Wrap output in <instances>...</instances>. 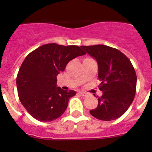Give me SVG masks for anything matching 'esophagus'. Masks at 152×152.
Listing matches in <instances>:
<instances>
[{"mask_svg": "<svg viewBox=\"0 0 152 152\" xmlns=\"http://www.w3.org/2000/svg\"><path fill=\"white\" fill-rule=\"evenodd\" d=\"M79 94H80L81 95V96H87V95H88V94H87V93L82 92V91H80V92H79Z\"/></svg>", "mask_w": 152, "mask_h": 152, "instance_id": "1", "label": "esophagus"}]
</instances>
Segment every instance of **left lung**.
I'll list each match as a JSON object with an SVG mask.
<instances>
[{"instance_id": "1", "label": "left lung", "mask_w": 152, "mask_h": 152, "mask_svg": "<svg viewBox=\"0 0 152 152\" xmlns=\"http://www.w3.org/2000/svg\"><path fill=\"white\" fill-rule=\"evenodd\" d=\"M98 64V106L90 113L103 121L114 120L125 113L134 100L137 77L131 61L123 52L104 45L81 46Z\"/></svg>"}]
</instances>
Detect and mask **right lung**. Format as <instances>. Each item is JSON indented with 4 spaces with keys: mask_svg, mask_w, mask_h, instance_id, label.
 <instances>
[{
    "mask_svg": "<svg viewBox=\"0 0 152 152\" xmlns=\"http://www.w3.org/2000/svg\"><path fill=\"white\" fill-rule=\"evenodd\" d=\"M85 54L77 45L49 43L26 56L17 74V87L19 99L33 118L50 122L64 113L76 92L57 87V75L71 60Z\"/></svg>",
    "mask_w": 152,
    "mask_h": 152,
    "instance_id": "right-lung-1",
    "label": "right lung"
}]
</instances>
